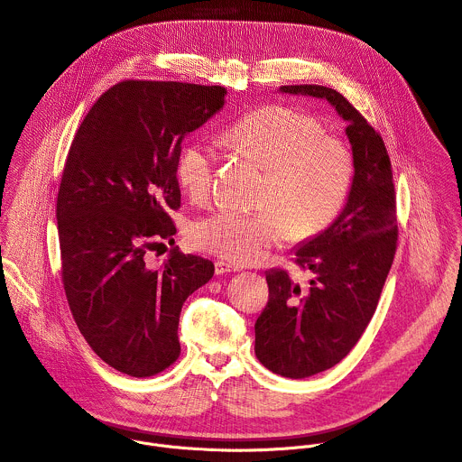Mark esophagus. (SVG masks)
Listing matches in <instances>:
<instances>
[{"label": "esophagus", "mask_w": 462, "mask_h": 462, "mask_svg": "<svg viewBox=\"0 0 462 462\" xmlns=\"http://www.w3.org/2000/svg\"><path fill=\"white\" fill-rule=\"evenodd\" d=\"M239 267L237 265H232V263L225 261V259H217L216 261V274L217 276H223V274H230V273H237Z\"/></svg>", "instance_id": "esophagus-1"}]
</instances>
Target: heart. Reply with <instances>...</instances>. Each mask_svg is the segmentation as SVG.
Returning a JSON list of instances; mask_svg holds the SVG:
<instances>
[{"instance_id": "heart-1", "label": "heart", "mask_w": 462, "mask_h": 462, "mask_svg": "<svg viewBox=\"0 0 462 462\" xmlns=\"http://www.w3.org/2000/svg\"><path fill=\"white\" fill-rule=\"evenodd\" d=\"M228 144L267 170L257 212L219 208L189 226V241L217 257L248 265L289 234L310 239L342 214L356 175L351 146L310 113L289 106L255 109L225 134ZM217 153L205 141L182 146L175 164L180 189L195 201L210 195Z\"/></svg>"}]
</instances>
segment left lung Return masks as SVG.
Segmentation results:
<instances>
[{
  "label": "left lung",
  "mask_w": 462,
  "mask_h": 462,
  "mask_svg": "<svg viewBox=\"0 0 462 462\" xmlns=\"http://www.w3.org/2000/svg\"><path fill=\"white\" fill-rule=\"evenodd\" d=\"M282 91L333 104L356 159L346 208L296 250L294 263L312 273L310 283L300 287L287 271H269V301L255 321L257 360L282 376L305 378L344 360L376 310L397 252V193L383 139L344 95L312 84Z\"/></svg>",
  "instance_id": "left-lung-1"
}]
</instances>
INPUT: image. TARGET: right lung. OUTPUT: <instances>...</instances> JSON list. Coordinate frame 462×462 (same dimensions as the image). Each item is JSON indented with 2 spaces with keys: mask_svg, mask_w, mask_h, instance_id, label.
Listing matches in <instances>:
<instances>
[{
  "mask_svg": "<svg viewBox=\"0 0 462 462\" xmlns=\"http://www.w3.org/2000/svg\"><path fill=\"white\" fill-rule=\"evenodd\" d=\"M225 95L122 80L93 104L65 159L56 199L63 291L89 347L124 374L153 376L179 358L182 303L214 276L212 261L179 246L159 269L146 254L173 243L180 144Z\"/></svg>",
  "mask_w": 462,
  "mask_h": 462,
  "instance_id": "obj_1",
  "label": "right lung"
}]
</instances>
